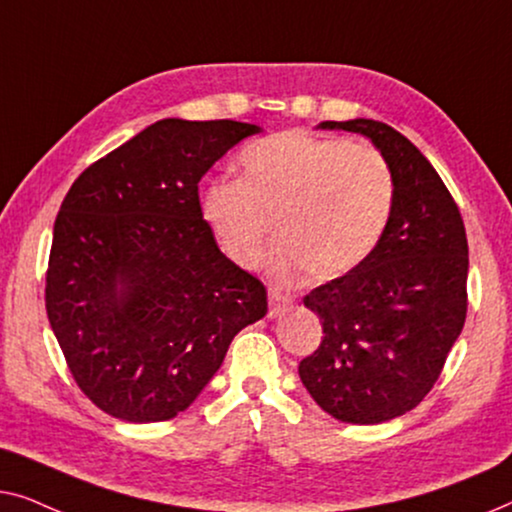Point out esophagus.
Masks as SVG:
<instances>
[{"mask_svg":"<svg viewBox=\"0 0 512 512\" xmlns=\"http://www.w3.org/2000/svg\"><path fill=\"white\" fill-rule=\"evenodd\" d=\"M291 303H293L291 296H286V293L272 289V291H270V310H268V317H270V319L282 317V314L291 307Z\"/></svg>","mask_w":512,"mask_h":512,"instance_id":"34e87169","label":"esophagus"}]
</instances>
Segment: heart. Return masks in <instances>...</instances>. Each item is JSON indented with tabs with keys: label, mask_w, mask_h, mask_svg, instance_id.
I'll list each match as a JSON object with an SVG mask.
<instances>
[{
	"label": "heart",
	"mask_w": 512,
	"mask_h": 512,
	"mask_svg": "<svg viewBox=\"0 0 512 512\" xmlns=\"http://www.w3.org/2000/svg\"><path fill=\"white\" fill-rule=\"evenodd\" d=\"M242 179L221 177L202 193V216L230 261L261 263L272 235L282 242L270 275L293 284L314 270L340 277L366 261L396 207V174L373 144L286 130L249 144Z\"/></svg>",
	"instance_id": "obj_1"
}]
</instances>
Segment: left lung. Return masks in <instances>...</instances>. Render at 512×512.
Listing matches in <instances>:
<instances>
[{"label":"left lung","instance_id":"left-lung-1","mask_svg":"<svg viewBox=\"0 0 512 512\" xmlns=\"http://www.w3.org/2000/svg\"><path fill=\"white\" fill-rule=\"evenodd\" d=\"M366 135L396 174V207L377 249L303 298L324 340L298 373L321 410L380 424L433 389L468 310V242L459 207L422 151L387 123L324 121Z\"/></svg>","mask_w":512,"mask_h":512}]
</instances>
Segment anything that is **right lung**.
Instances as JSON below:
<instances>
[{"instance_id": "right-lung-1", "label": "right lung", "mask_w": 512, "mask_h": 512, "mask_svg": "<svg viewBox=\"0 0 512 512\" xmlns=\"http://www.w3.org/2000/svg\"><path fill=\"white\" fill-rule=\"evenodd\" d=\"M256 132L163 118L86 167L62 200L46 312L69 373L107 415L177 417L268 312L261 279L216 247L198 195L209 167Z\"/></svg>"}]
</instances>
